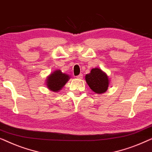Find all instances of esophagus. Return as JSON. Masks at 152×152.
Masks as SVG:
<instances>
[{"instance_id": "obj_1", "label": "esophagus", "mask_w": 152, "mask_h": 152, "mask_svg": "<svg viewBox=\"0 0 152 152\" xmlns=\"http://www.w3.org/2000/svg\"><path fill=\"white\" fill-rule=\"evenodd\" d=\"M76 77L77 78V79H82V77H83V75H82V74H80V75H79L76 76Z\"/></svg>"}]
</instances>
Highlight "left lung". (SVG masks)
I'll use <instances>...</instances> for the list:
<instances>
[{
  "label": "left lung",
  "mask_w": 152,
  "mask_h": 152,
  "mask_svg": "<svg viewBox=\"0 0 152 152\" xmlns=\"http://www.w3.org/2000/svg\"><path fill=\"white\" fill-rule=\"evenodd\" d=\"M86 81L91 90L96 93H103L107 91L109 81L107 74L99 68H93L86 75Z\"/></svg>",
  "instance_id": "1"
}]
</instances>
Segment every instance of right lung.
<instances>
[{
	"label": "right lung",
	"instance_id": "1",
	"mask_svg": "<svg viewBox=\"0 0 152 152\" xmlns=\"http://www.w3.org/2000/svg\"><path fill=\"white\" fill-rule=\"evenodd\" d=\"M69 79L68 75L62 73L61 70H56L48 77L46 84L50 90L57 92L61 90Z\"/></svg>",
	"mask_w": 152,
	"mask_h": 152
}]
</instances>
